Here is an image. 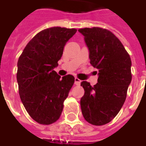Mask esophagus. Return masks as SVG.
<instances>
[{
    "label": "esophagus",
    "mask_w": 146,
    "mask_h": 146,
    "mask_svg": "<svg viewBox=\"0 0 146 146\" xmlns=\"http://www.w3.org/2000/svg\"><path fill=\"white\" fill-rule=\"evenodd\" d=\"M80 83H81V80H80V79H78L77 77H76L75 78V84L76 85H80Z\"/></svg>",
    "instance_id": "34e87169"
}]
</instances>
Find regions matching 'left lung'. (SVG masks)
<instances>
[{"instance_id": "obj_1", "label": "left lung", "mask_w": 146, "mask_h": 146, "mask_svg": "<svg viewBox=\"0 0 146 146\" xmlns=\"http://www.w3.org/2000/svg\"><path fill=\"white\" fill-rule=\"evenodd\" d=\"M78 31L84 36L91 65L99 70L96 85L81 83L85 91L80 100L82 113L92 125H105L115 117L125 103L132 80L131 58L111 31L100 27Z\"/></svg>"}]
</instances>
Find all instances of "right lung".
Masks as SVG:
<instances>
[{
    "label": "right lung",
    "instance_id": "right-lung-1",
    "mask_svg": "<svg viewBox=\"0 0 146 146\" xmlns=\"http://www.w3.org/2000/svg\"><path fill=\"white\" fill-rule=\"evenodd\" d=\"M76 31L60 27L45 29L31 40L18 59L17 80L21 102L40 124L50 125L58 120L74 83L73 76L61 78L53 69Z\"/></svg>",
    "mask_w": 146,
    "mask_h": 146
}]
</instances>
